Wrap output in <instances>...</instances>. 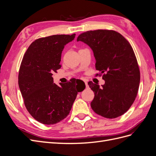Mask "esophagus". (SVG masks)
<instances>
[{
	"instance_id": "esophagus-1",
	"label": "esophagus",
	"mask_w": 156,
	"mask_h": 156,
	"mask_svg": "<svg viewBox=\"0 0 156 156\" xmlns=\"http://www.w3.org/2000/svg\"><path fill=\"white\" fill-rule=\"evenodd\" d=\"M84 83H85L86 87H88V82H87V81H84Z\"/></svg>"
}]
</instances>
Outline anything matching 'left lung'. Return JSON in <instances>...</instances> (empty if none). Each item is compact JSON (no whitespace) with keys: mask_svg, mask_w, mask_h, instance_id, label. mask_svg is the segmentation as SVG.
<instances>
[{"mask_svg":"<svg viewBox=\"0 0 156 156\" xmlns=\"http://www.w3.org/2000/svg\"><path fill=\"white\" fill-rule=\"evenodd\" d=\"M77 41L91 48L96 69L105 80L102 87L88 83L95 95L90 103L92 110L107 119L124 114L134 102L140 83L139 68L131 45L120 33L108 30L87 31Z\"/></svg>","mask_w":156,"mask_h":156,"instance_id":"8db88e82","label":"left lung"}]
</instances>
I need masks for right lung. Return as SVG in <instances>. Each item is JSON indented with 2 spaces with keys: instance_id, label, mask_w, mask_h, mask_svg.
<instances>
[{
  "instance_id": "add662e5",
  "label": "right lung",
  "mask_w": 156,
  "mask_h": 156,
  "mask_svg": "<svg viewBox=\"0 0 156 156\" xmlns=\"http://www.w3.org/2000/svg\"><path fill=\"white\" fill-rule=\"evenodd\" d=\"M72 35H53L33 41L21 64L18 84L27 111L44 124L58 123L69 113L77 93L79 79H72L60 87L53 83V73L61 68L64 46L74 40Z\"/></svg>"
}]
</instances>
